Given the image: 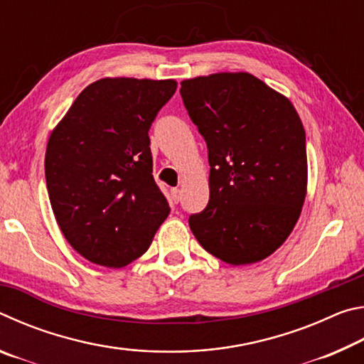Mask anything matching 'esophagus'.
I'll use <instances>...</instances> for the list:
<instances>
[{"instance_id": "esophagus-1", "label": "esophagus", "mask_w": 364, "mask_h": 364, "mask_svg": "<svg viewBox=\"0 0 364 364\" xmlns=\"http://www.w3.org/2000/svg\"><path fill=\"white\" fill-rule=\"evenodd\" d=\"M171 200H173L175 204H178V202L181 200V193H180V189H178V188L171 189Z\"/></svg>"}]
</instances>
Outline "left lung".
I'll list each match as a JSON object with an SVG mask.
<instances>
[{"mask_svg": "<svg viewBox=\"0 0 364 364\" xmlns=\"http://www.w3.org/2000/svg\"><path fill=\"white\" fill-rule=\"evenodd\" d=\"M189 119L205 139L210 197L189 228L208 254L249 264L273 254L300 217L306 139L291 101L250 73L181 82Z\"/></svg>", "mask_w": 364, "mask_h": 364, "instance_id": "obj_1", "label": "left lung"}]
</instances>
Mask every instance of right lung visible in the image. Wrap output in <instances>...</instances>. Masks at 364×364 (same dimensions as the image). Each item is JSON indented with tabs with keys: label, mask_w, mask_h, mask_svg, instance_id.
Returning a JSON list of instances; mask_svg holds the SVG:
<instances>
[{
	"label": "right lung",
	"mask_w": 364,
	"mask_h": 364,
	"mask_svg": "<svg viewBox=\"0 0 364 364\" xmlns=\"http://www.w3.org/2000/svg\"><path fill=\"white\" fill-rule=\"evenodd\" d=\"M175 91L173 80H97L49 136V200L60 231L86 260L125 267L149 249L168 217L152 176L149 130Z\"/></svg>",
	"instance_id": "right-lung-1"
}]
</instances>
